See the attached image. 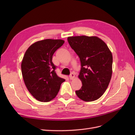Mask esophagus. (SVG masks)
I'll list each match as a JSON object with an SVG mask.
<instances>
[{
	"label": "esophagus",
	"mask_w": 135,
	"mask_h": 135,
	"mask_svg": "<svg viewBox=\"0 0 135 135\" xmlns=\"http://www.w3.org/2000/svg\"><path fill=\"white\" fill-rule=\"evenodd\" d=\"M74 78H75V75L73 74V73H71L70 76H69V78H70V79L72 80V79H74Z\"/></svg>",
	"instance_id": "obj_1"
}]
</instances>
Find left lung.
Wrapping results in <instances>:
<instances>
[{"label": "left lung", "instance_id": "left-lung-1", "mask_svg": "<svg viewBox=\"0 0 135 135\" xmlns=\"http://www.w3.org/2000/svg\"><path fill=\"white\" fill-rule=\"evenodd\" d=\"M68 40L81 63L78 77L82 86L75 91L76 95L84 101L96 100L107 90L111 79L112 52L103 40L97 36H70Z\"/></svg>", "mask_w": 135, "mask_h": 135}]
</instances>
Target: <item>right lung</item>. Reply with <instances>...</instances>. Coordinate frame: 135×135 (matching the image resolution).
I'll list each match as a JSON object with an SVG mask.
<instances>
[{"label": "right lung", "instance_id": "1", "mask_svg": "<svg viewBox=\"0 0 135 135\" xmlns=\"http://www.w3.org/2000/svg\"><path fill=\"white\" fill-rule=\"evenodd\" d=\"M64 42L50 39L36 42L28 47L23 56L21 71L24 82L38 101L48 102L54 99L65 80L57 75V66L52 62L53 55Z\"/></svg>", "mask_w": 135, "mask_h": 135}]
</instances>
